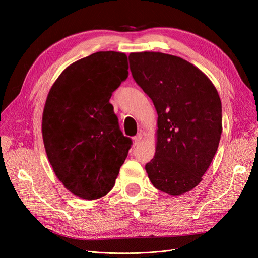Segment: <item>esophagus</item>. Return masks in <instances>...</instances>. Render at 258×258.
Listing matches in <instances>:
<instances>
[{"label":"esophagus","mask_w":258,"mask_h":258,"mask_svg":"<svg viewBox=\"0 0 258 258\" xmlns=\"http://www.w3.org/2000/svg\"><path fill=\"white\" fill-rule=\"evenodd\" d=\"M142 139H143V136H142L141 134H138V135L134 138L135 145H138L140 142H141V141H142Z\"/></svg>","instance_id":"34e87169"}]
</instances>
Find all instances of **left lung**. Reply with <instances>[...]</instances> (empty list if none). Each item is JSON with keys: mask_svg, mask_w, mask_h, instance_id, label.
I'll return each instance as SVG.
<instances>
[{"mask_svg": "<svg viewBox=\"0 0 258 258\" xmlns=\"http://www.w3.org/2000/svg\"><path fill=\"white\" fill-rule=\"evenodd\" d=\"M137 84L157 112L154 158L145 170L156 188L179 196L201 181L220 144L222 103L209 77L172 54H129Z\"/></svg>", "mask_w": 258, "mask_h": 258, "instance_id": "8db88e82", "label": "left lung"}]
</instances>
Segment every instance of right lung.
<instances>
[{
	"label": "right lung",
	"instance_id": "right-lung-1",
	"mask_svg": "<svg viewBox=\"0 0 258 258\" xmlns=\"http://www.w3.org/2000/svg\"><path fill=\"white\" fill-rule=\"evenodd\" d=\"M128 77L126 53L98 51L66 68L46 99L42 135L54 174L75 196L95 200L110 191L127 158L110 99Z\"/></svg>",
	"mask_w": 258,
	"mask_h": 258
}]
</instances>
